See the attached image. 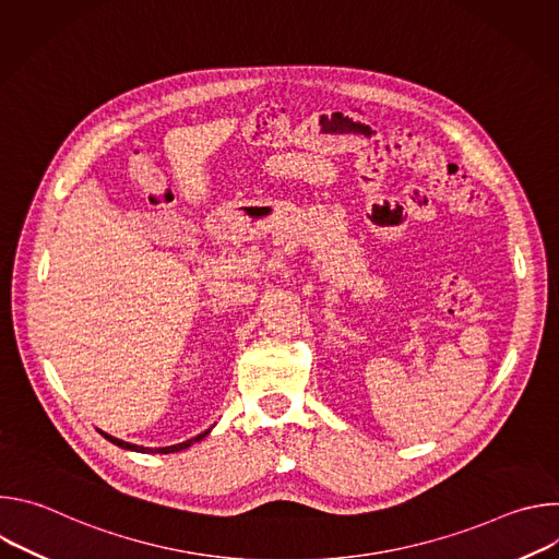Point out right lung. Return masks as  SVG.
I'll return each instance as SVG.
<instances>
[{"label": "right lung", "mask_w": 559, "mask_h": 559, "mask_svg": "<svg viewBox=\"0 0 559 559\" xmlns=\"http://www.w3.org/2000/svg\"><path fill=\"white\" fill-rule=\"evenodd\" d=\"M102 436H104L106 440H110L112 444L121 447V449H130V451H139V453H175V451L188 449L190 444L203 440V438L207 436V431H203V433H199L197 438H190V440H186V442H179V444H173V447H156V449H145V447H139V444H130V442H123V440H119V438H112V436H108V433H104V431H102Z\"/></svg>", "instance_id": "1"}]
</instances>
